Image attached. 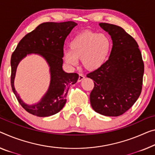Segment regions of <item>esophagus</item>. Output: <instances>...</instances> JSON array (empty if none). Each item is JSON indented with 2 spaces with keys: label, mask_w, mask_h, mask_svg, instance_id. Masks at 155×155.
<instances>
[{
  "label": "esophagus",
  "mask_w": 155,
  "mask_h": 155,
  "mask_svg": "<svg viewBox=\"0 0 155 155\" xmlns=\"http://www.w3.org/2000/svg\"><path fill=\"white\" fill-rule=\"evenodd\" d=\"M84 79V76L82 74H79V78H78V82H81V81L83 80Z\"/></svg>",
  "instance_id": "1"
}]
</instances>
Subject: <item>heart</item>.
I'll return each mask as SVG.
<instances>
[{
  "label": "heart",
  "instance_id": "b5f03b06",
  "mask_svg": "<svg viewBox=\"0 0 155 155\" xmlns=\"http://www.w3.org/2000/svg\"><path fill=\"white\" fill-rule=\"evenodd\" d=\"M69 46L70 50L64 53L66 63L75 66L78 59H81L86 69L96 71L108 60L112 48V41L105 34L85 31L73 37Z\"/></svg>",
  "mask_w": 155,
  "mask_h": 155
}]
</instances>
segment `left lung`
Wrapping results in <instances>:
<instances>
[{
    "mask_svg": "<svg viewBox=\"0 0 155 155\" xmlns=\"http://www.w3.org/2000/svg\"><path fill=\"white\" fill-rule=\"evenodd\" d=\"M99 25L111 35L113 46L106 63L87 75L94 81L90 102L97 113L118 116L132 107L141 94L144 64L137 41L123 28Z\"/></svg>",
    "mask_w": 155,
    "mask_h": 155,
    "instance_id": "left-lung-1",
    "label": "left lung"
}]
</instances>
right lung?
<instances>
[{
    "mask_svg": "<svg viewBox=\"0 0 155 155\" xmlns=\"http://www.w3.org/2000/svg\"><path fill=\"white\" fill-rule=\"evenodd\" d=\"M77 23L73 21L43 23L28 33L18 43L11 58V86L22 107L32 115L46 117L58 113L66 102L69 86L77 82L78 73H68L62 69L64 45L66 37ZM38 53L47 59L51 74V85L47 94L39 104L28 106L14 89L13 79L18 62L27 54Z\"/></svg>",
    "mask_w": 155,
    "mask_h": 155,
    "instance_id": "obj_1",
    "label": "right lung"
}]
</instances>
